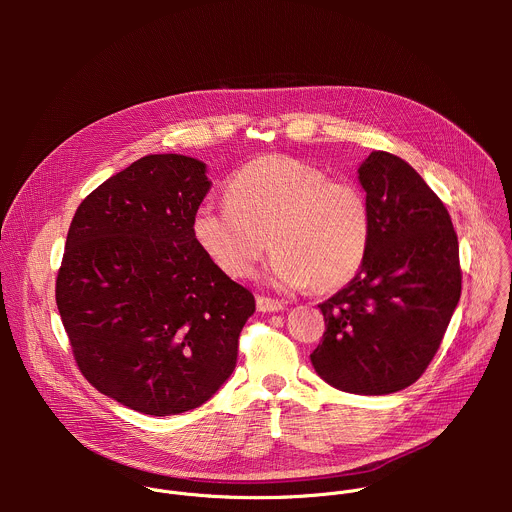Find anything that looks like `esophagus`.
<instances>
[{
    "label": "esophagus",
    "instance_id": "34e87169",
    "mask_svg": "<svg viewBox=\"0 0 512 512\" xmlns=\"http://www.w3.org/2000/svg\"><path fill=\"white\" fill-rule=\"evenodd\" d=\"M257 310L259 312H279V310H283V302L267 298V296H257Z\"/></svg>",
    "mask_w": 512,
    "mask_h": 512
}]
</instances>
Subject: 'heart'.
Listing matches in <instances>:
<instances>
[{
	"mask_svg": "<svg viewBox=\"0 0 512 512\" xmlns=\"http://www.w3.org/2000/svg\"><path fill=\"white\" fill-rule=\"evenodd\" d=\"M223 204L204 202L192 218L202 251L233 277L253 275L271 245V275L285 287L336 289L364 265L373 212L367 194L289 156H261L239 168Z\"/></svg>",
	"mask_w": 512,
	"mask_h": 512,
	"instance_id": "obj_1",
	"label": "heart"
}]
</instances>
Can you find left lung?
<instances>
[{"mask_svg":"<svg viewBox=\"0 0 512 512\" xmlns=\"http://www.w3.org/2000/svg\"><path fill=\"white\" fill-rule=\"evenodd\" d=\"M373 212L362 269L318 308L326 332L316 373L356 395L413 385L440 348L462 294L458 235L444 202L401 158L373 152L358 168Z\"/></svg>","mask_w":512,"mask_h":512,"instance_id":"left-lung-1","label":"left lung"}]
</instances>
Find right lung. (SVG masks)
Wrapping results in <instances>:
<instances>
[{"instance_id": "right-lung-1", "label": "right lung", "mask_w": 512, "mask_h": 512, "mask_svg": "<svg viewBox=\"0 0 512 512\" xmlns=\"http://www.w3.org/2000/svg\"><path fill=\"white\" fill-rule=\"evenodd\" d=\"M206 166L154 154L77 208L56 275V306L83 377L148 415L208 401L235 371L255 298L196 243Z\"/></svg>"}]
</instances>
